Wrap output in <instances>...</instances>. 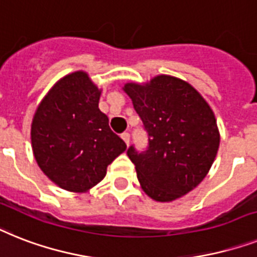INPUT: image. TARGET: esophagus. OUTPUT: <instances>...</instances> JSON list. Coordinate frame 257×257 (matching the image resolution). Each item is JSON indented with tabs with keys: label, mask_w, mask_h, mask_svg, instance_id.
I'll use <instances>...</instances> for the list:
<instances>
[{
	"label": "esophagus",
	"mask_w": 257,
	"mask_h": 257,
	"mask_svg": "<svg viewBox=\"0 0 257 257\" xmlns=\"http://www.w3.org/2000/svg\"><path fill=\"white\" fill-rule=\"evenodd\" d=\"M121 139L124 140V141H125V144H126V145H129V141H131V135H129L128 132H124V133H121Z\"/></svg>",
	"instance_id": "esophagus-1"
}]
</instances>
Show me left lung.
<instances>
[{"instance_id": "obj_1", "label": "left lung", "mask_w": 257, "mask_h": 257, "mask_svg": "<svg viewBox=\"0 0 257 257\" xmlns=\"http://www.w3.org/2000/svg\"><path fill=\"white\" fill-rule=\"evenodd\" d=\"M124 91L148 133L147 149L126 150L141 187L158 202L182 197L202 182L218 153L211 108L189 83L168 75L145 85L126 83Z\"/></svg>"}]
</instances>
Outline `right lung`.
<instances>
[{
    "label": "right lung",
    "instance_id": "right-lung-1",
    "mask_svg": "<svg viewBox=\"0 0 257 257\" xmlns=\"http://www.w3.org/2000/svg\"><path fill=\"white\" fill-rule=\"evenodd\" d=\"M100 91L85 72L60 79L45 96L31 124L39 168L62 189L87 191L126 149L99 109Z\"/></svg>",
    "mask_w": 257,
    "mask_h": 257
}]
</instances>
